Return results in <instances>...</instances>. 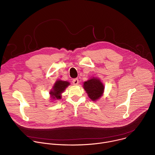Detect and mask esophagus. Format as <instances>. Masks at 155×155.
<instances>
[{
	"label": "esophagus",
	"mask_w": 155,
	"mask_h": 155,
	"mask_svg": "<svg viewBox=\"0 0 155 155\" xmlns=\"http://www.w3.org/2000/svg\"><path fill=\"white\" fill-rule=\"evenodd\" d=\"M72 83H73V84L74 85H77L78 84V83H79V80H78V78H75V79H74L72 80Z\"/></svg>",
	"instance_id": "34e87169"
}]
</instances>
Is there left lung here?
Masks as SVG:
<instances>
[{
    "instance_id": "8db88e82",
    "label": "left lung",
    "mask_w": 155,
    "mask_h": 155,
    "mask_svg": "<svg viewBox=\"0 0 155 155\" xmlns=\"http://www.w3.org/2000/svg\"><path fill=\"white\" fill-rule=\"evenodd\" d=\"M83 86L88 97L94 102L100 99L104 94L105 87L99 78H91L84 81Z\"/></svg>"
}]
</instances>
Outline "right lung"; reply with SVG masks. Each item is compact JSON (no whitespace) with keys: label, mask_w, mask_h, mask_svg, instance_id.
I'll list each match as a JSON object with an SVG mask.
<instances>
[{"label":"right lung","mask_w":155,"mask_h":155,"mask_svg":"<svg viewBox=\"0 0 155 155\" xmlns=\"http://www.w3.org/2000/svg\"><path fill=\"white\" fill-rule=\"evenodd\" d=\"M70 83L67 81H62L61 80H57L54 84L52 90L50 92L51 99L53 101L59 100L61 99V94L65 91V88L70 85Z\"/></svg>","instance_id":"1"}]
</instances>
